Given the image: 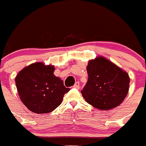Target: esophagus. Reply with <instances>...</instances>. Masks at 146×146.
Masks as SVG:
<instances>
[{"instance_id":"34e87169","label":"esophagus","mask_w":146,"mask_h":146,"mask_svg":"<svg viewBox=\"0 0 146 146\" xmlns=\"http://www.w3.org/2000/svg\"><path fill=\"white\" fill-rule=\"evenodd\" d=\"M73 88H76V89H79L80 88V82H75V84L73 86Z\"/></svg>"}]
</instances>
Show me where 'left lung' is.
<instances>
[{
  "instance_id": "8db88e82",
  "label": "left lung",
  "mask_w": 146,
  "mask_h": 146,
  "mask_svg": "<svg viewBox=\"0 0 146 146\" xmlns=\"http://www.w3.org/2000/svg\"><path fill=\"white\" fill-rule=\"evenodd\" d=\"M87 72L88 79L81 94L88 104L108 110L124 100L129 88L127 72L102 56L89 60Z\"/></svg>"
}]
</instances>
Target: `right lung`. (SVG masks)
Instances as JSON below:
<instances>
[{
  "instance_id": "right-lung-1",
  "label": "right lung",
  "mask_w": 146,
  "mask_h": 146,
  "mask_svg": "<svg viewBox=\"0 0 146 146\" xmlns=\"http://www.w3.org/2000/svg\"><path fill=\"white\" fill-rule=\"evenodd\" d=\"M54 66L34 63L22 69L15 77L22 102L29 110L38 114L53 111L61 104L64 94L70 89L54 75Z\"/></svg>"
}]
</instances>
